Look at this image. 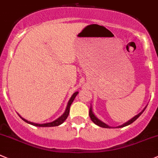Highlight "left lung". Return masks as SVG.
Masks as SVG:
<instances>
[{
	"label": "left lung",
	"instance_id": "8db88e82",
	"mask_svg": "<svg viewBox=\"0 0 158 158\" xmlns=\"http://www.w3.org/2000/svg\"><path fill=\"white\" fill-rule=\"evenodd\" d=\"M145 109H146V107H145V108H144V110H145ZM144 110H143L142 112H140V113H139V114H137V116H134V117H133L132 119H131V120H130L128 122H127V123H123V125H120V126H119V127H117V128L123 127L128 126V125H130V124H131V123H134V122L136 120H137V118H138L139 116H140V115H141L142 113H143V112L144 111ZM89 117H90V119H91L92 121H93V123H95V124L98 125V126H99V127H103V128H111V127H109L108 125H106V123H104L103 122H102V121H101V120H99V119H98V118L96 117V116H95L94 114H93V111H92V107H90V108H89Z\"/></svg>",
	"mask_w": 158,
	"mask_h": 158
}]
</instances>
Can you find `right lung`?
Segmentation results:
<instances>
[{"instance_id": "1", "label": "right lung", "mask_w": 158, "mask_h": 158, "mask_svg": "<svg viewBox=\"0 0 158 158\" xmlns=\"http://www.w3.org/2000/svg\"><path fill=\"white\" fill-rule=\"evenodd\" d=\"M79 93V92H76V93H74V94L72 96L71 99H69V101L68 102V105H67V107H66V110H65V113H63V114L62 115V116H60L59 118H58L57 120H56L55 121L53 122H51V123H43V124H38V123H32V122H29L27 121V120H24V119H23L22 117H21V116H20V117L23 120H24V122H26V123H30V124L33 125V126H36V127H56V126H59V125L62 124V123H63L64 121H65V120L67 119V117H68L69 114V109H70V106H71L72 102H73V100H74V99L76 98V95Z\"/></svg>"}]
</instances>
